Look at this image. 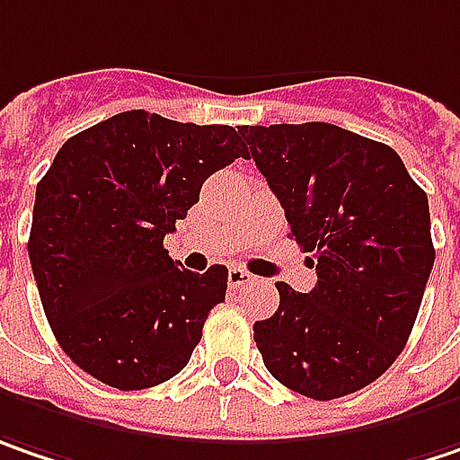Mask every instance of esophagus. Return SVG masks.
<instances>
[{
    "instance_id": "1",
    "label": "esophagus",
    "mask_w": 460,
    "mask_h": 460,
    "mask_svg": "<svg viewBox=\"0 0 460 460\" xmlns=\"http://www.w3.org/2000/svg\"><path fill=\"white\" fill-rule=\"evenodd\" d=\"M252 279H255V276H252V273H247L244 268H236V265H234V268L229 270V286H231V288H239V286L252 284Z\"/></svg>"
}]
</instances>
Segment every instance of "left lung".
Instances as JSON below:
<instances>
[{
  "label": "left lung",
  "instance_id": "left-lung-1",
  "mask_svg": "<svg viewBox=\"0 0 460 460\" xmlns=\"http://www.w3.org/2000/svg\"><path fill=\"white\" fill-rule=\"evenodd\" d=\"M239 135L317 273L310 294L276 284L279 310L255 323L262 362L314 401L357 393L411 336L435 262L427 195L395 150L336 124Z\"/></svg>",
  "mask_w": 460,
  "mask_h": 460
}]
</instances>
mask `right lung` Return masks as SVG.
<instances>
[{
    "label": "right lung",
    "mask_w": 460,
    "mask_h": 460,
    "mask_svg": "<svg viewBox=\"0 0 460 460\" xmlns=\"http://www.w3.org/2000/svg\"><path fill=\"white\" fill-rule=\"evenodd\" d=\"M234 158H247L234 127L143 109L59 148L36 187L28 255L62 351L95 380L143 391L187 367L229 270L179 268L164 236Z\"/></svg>",
    "instance_id": "right-lung-1"
}]
</instances>
